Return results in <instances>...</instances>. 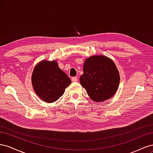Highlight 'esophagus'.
<instances>
[{"instance_id":"obj_1","label":"esophagus","mask_w":153,"mask_h":153,"mask_svg":"<svg viewBox=\"0 0 153 153\" xmlns=\"http://www.w3.org/2000/svg\"><path fill=\"white\" fill-rule=\"evenodd\" d=\"M71 80L73 82H76L78 81V78L76 76H75V77H73L71 78Z\"/></svg>"}]
</instances>
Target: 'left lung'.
<instances>
[{
	"label": "left lung",
	"instance_id": "obj_1",
	"mask_svg": "<svg viewBox=\"0 0 153 153\" xmlns=\"http://www.w3.org/2000/svg\"><path fill=\"white\" fill-rule=\"evenodd\" d=\"M83 71L80 84L92 100L103 102L114 96L119 87L120 75L112 59L102 55L89 57L85 60Z\"/></svg>",
	"mask_w": 153,
	"mask_h": 153
}]
</instances>
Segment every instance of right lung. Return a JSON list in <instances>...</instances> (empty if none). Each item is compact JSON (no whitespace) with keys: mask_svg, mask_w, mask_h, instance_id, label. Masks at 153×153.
<instances>
[{"mask_svg":"<svg viewBox=\"0 0 153 153\" xmlns=\"http://www.w3.org/2000/svg\"><path fill=\"white\" fill-rule=\"evenodd\" d=\"M36 94L43 101L53 103L63 95L71 81L56 61H41L36 64L31 77Z\"/></svg>","mask_w":153,"mask_h":153,"instance_id":"1","label":"right lung"}]
</instances>
